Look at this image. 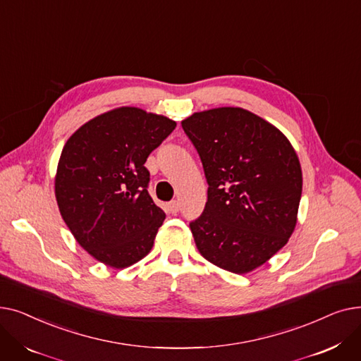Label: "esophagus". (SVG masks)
<instances>
[{"mask_svg":"<svg viewBox=\"0 0 361 361\" xmlns=\"http://www.w3.org/2000/svg\"><path fill=\"white\" fill-rule=\"evenodd\" d=\"M168 211H169L171 214H177V212L180 211V203H178L177 200L169 202V203H168Z\"/></svg>","mask_w":361,"mask_h":361,"instance_id":"1","label":"esophagus"}]
</instances>
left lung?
I'll list each match as a JSON object with an SVG mask.
<instances>
[{"mask_svg": "<svg viewBox=\"0 0 361 361\" xmlns=\"http://www.w3.org/2000/svg\"><path fill=\"white\" fill-rule=\"evenodd\" d=\"M181 126L209 185L190 222L197 249L225 271L250 272L294 231L302 188L297 154L276 127L243 108L196 112Z\"/></svg>", "mask_w": 361, "mask_h": 361, "instance_id": "obj_1", "label": "left lung"}]
</instances>
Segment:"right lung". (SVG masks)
Wrapping results in <instances>:
<instances>
[{
	"label": "right lung",
	"instance_id": "right-lung-1",
	"mask_svg": "<svg viewBox=\"0 0 361 361\" xmlns=\"http://www.w3.org/2000/svg\"><path fill=\"white\" fill-rule=\"evenodd\" d=\"M176 121L123 106L83 124L67 140L55 178L61 216L94 259L127 268L154 245L165 214L150 197L145 162Z\"/></svg>",
	"mask_w": 361,
	"mask_h": 361
}]
</instances>
